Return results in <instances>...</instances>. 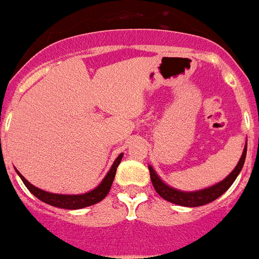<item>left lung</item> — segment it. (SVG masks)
Listing matches in <instances>:
<instances>
[{
    "label": "left lung",
    "mask_w": 259,
    "mask_h": 259,
    "mask_svg": "<svg viewBox=\"0 0 259 259\" xmlns=\"http://www.w3.org/2000/svg\"><path fill=\"white\" fill-rule=\"evenodd\" d=\"M246 150H247V143H246L243 154H242L237 167L233 169V172H231L226 179H223L222 182H219L218 185H214L212 187L204 188V190L194 192L179 191V190H175V188L168 187L167 185H164V183L159 179L158 175L155 174L154 168H152V167H148V169H150L151 182H152V186H154V188L156 190V192H158L159 195L162 196L163 199L171 202V203L179 204V206H186V207H198V206H203V204L210 203V202L215 200L217 198H219L223 192H226L227 190H229V187L234 183V181L238 177V174L241 172L242 167H243V163H245Z\"/></svg>",
    "instance_id": "obj_1"
}]
</instances>
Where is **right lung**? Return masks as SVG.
<instances>
[{"mask_svg": "<svg viewBox=\"0 0 259 259\" xmlns=\"http://www.w3.org/2000/svg\"><path fill=\"white\" fill-rule=\"evenodd\" d=\"M121 158H123V154H120L116 158L115 163L112 164L109 172L107 174V177L103 179L100 185L97 186L95 190L87 192V194H82V195H61V194H51V192H47L44 190H40V188L34 187L33 185H30L21 174L18 172L21 181L24 182V185L28 187V190L32 192L33 195L37 196L38 199L45 202V203L51 204V206H55V207L60 208H67V210H77V208L88 207V206H92V204L100 202L107 196V194L111 190V186H112V182L115 179V174H116L117 165L121 162Z\"/></svg>", "mask_w": 259, "mask_h": 259, "instance_id": "obj_1", "label": "right lung"}]
</instances>
